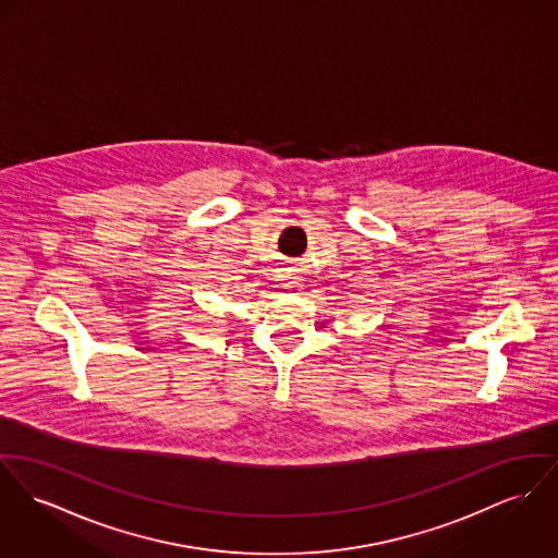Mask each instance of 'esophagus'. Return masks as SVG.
Listing matches in <instances>:
<instances>
[{
  "label": "esophagus",
  "mask_w": 558,
  "mask_h": 558,
  "mask_svg": "<svg viewBox=\"0 0 558 558\" xmlns=\"http://www.w3.org/2000/svg\"><path fill=\"white\" fill-rule=\"evenodd\" d=\"M287 289H289V291H293V293H300V291H303V278H300V276H293V278L287 282Z\"/></svg>",
  "instance_id": "1"
}]
</instances>
